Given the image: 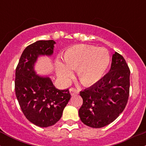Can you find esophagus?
I'll return each instance as SVG.
<instances>
[{
    "label": "esophagus",
    "instance_id": "obj_1",
    "mask_svg": "<svg viewBox=\"0 0 146 146\" xmlns=\"http://www.w3.org/2000/svg\"><path fill=\"white\" fill-rule=\"evenodd\" d=\"M69 91H70V93H71V95H74L75 94H78V93H79L78 90L75 89V88H70Z\"/></svg>",
    "mask_w": 146,
    "mask_h": 146
}]
</instances>
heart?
<instances>
[{"mask_svg":"<svg viewBox=\"0 0 146 146\" xmlns=\"http://www.w3.org/2000/svg\"><path fill=\"white\" fill-rule=\"evenodd\" d=\"M64 64L56 62V74L62 81H68L71 70H76L77 76L84 86L98 82L104 75L110 62V53L106 48L86 44H77L65 51Z\"/></svg>","mask_w":146,"mask_h":146,"instance_id":"b5f03b06","label":"heart"}]
</instances>
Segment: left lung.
<instances>
[{"mask_svg":"<svg viewBox=\"0 0 146 146\" xmlns=\"http://www.w3.org/2000/svg\"><path fill=\"white\" fill-rule=\"evenodd\" d=\"M130 74L124 58L115 52L109 72L98 82L80 91L83 104L79 116L85 125L102 128L119 116L128 102Z\"/></svg>","mask_w":146,"mask_h":146,"instance_id":"left-lung-1","label":"left lung"}]
</instances>
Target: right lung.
<instances>
[{"label": "right lung", "instance_id": "obj_1", "mask_svg": "<svg viewBox=\"0 0 146 146\" xmlns=\"http://www.w3.org/2000/svg\"><path fill=\"white\" fill-rule=\"evenodd\" d=\"M56 42L38 40L25 48L16 69L15 92L22 111L30 122L42 128L61 118L71 99L68 88H56L48 75H39L35 64L39 57L51 56Z\"/></svg>", "mask_w": 146, "mask_h": 146}]
</instances>
